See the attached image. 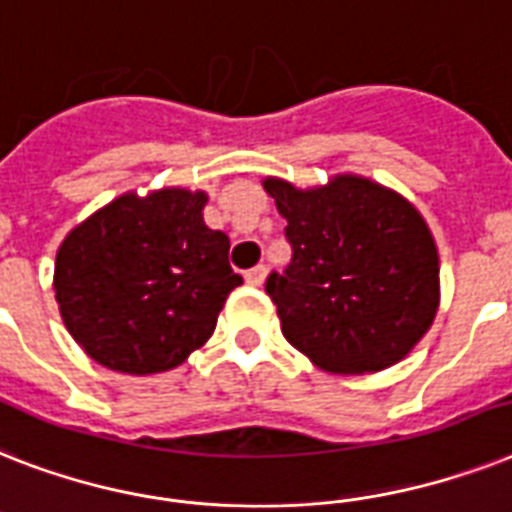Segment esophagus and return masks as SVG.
Returning <instances> with one entry per match:
<instances>
[{
    "label": "esophagus",
    "mask_w": 512,
    "mask_h": 512,
    "mask_svg": "<svg viewBox=\"0 0 512 512\" xmlns=\"http://www.w3.org/2000/svg\"><path fill=\"white\" fill-rule=\"evenodd\" d=\"M264 277H267V267H264V264H259V267H253L245 272V282L253 285V288H259L261 282H264Z\"/></svg>",
    "instance_id": "34e87169"
}]
</instances>
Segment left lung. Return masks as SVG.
I'll return each instance as SVG.
<instances>
[{"label": "left lung", "instance_id": "obj_1", "mask_svg": "<svg viewBox=\"0 0 512 512\" xmlns=\"http://www.w3.org/2000/svg\"><path fill=\"white\" fill-rule=\"evenodd\" d=\"M264 190L293 248L267 280L290 346L341 375L407 357L439 309V251L418 208L357 174L312 190L267 177Z\"/></svg>", "mask_w": 512, "mask_h": 512}]
</instances>
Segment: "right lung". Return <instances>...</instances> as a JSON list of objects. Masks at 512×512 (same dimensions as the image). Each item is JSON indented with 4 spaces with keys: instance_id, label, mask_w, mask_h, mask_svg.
Wrapping results in <instances>:
<instances>
[{
    "instance_id": "add662e5",
    "label": "right lung",
    "mask_w": 512,
    "mask_h": 512,
    "mask_svg": "<svg viewBox=\"0 0 512 512\" xmlns=\"http://www.w3.org/2000/svg\"><path fill=\"white\" fill-rule=\"evenodd\" d=\"M206 192H126L73 227L55 259L68 333L94 362L129 375L174 370L214 335L243 277L230 237L203 222Z\"/></svg>"
}]
</instances>
